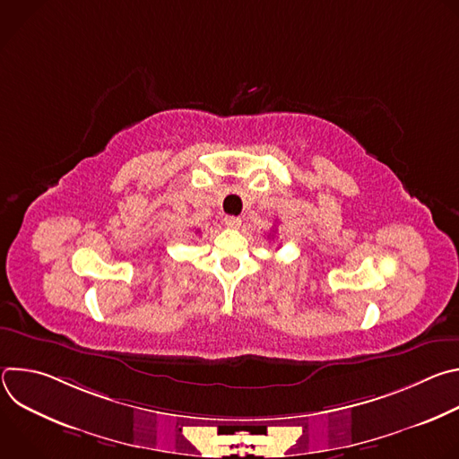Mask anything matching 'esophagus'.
Returning a JSON list of instances; mask_svg holds the SVG:
<instances>
[{
	"instance_id": "34e87169",
	"label": "esophagus",
	"mask_w": 459,
	"mask_h": 459,
	"mask_svg": "<svg viewBox=\"0 0 459 459\" xmlns=\"http://www.w3.org/2000/svg\"><path fill=\"white\" fill-rule=\"evenodd\" d=\"M223 223H225V227H229V229H238V227L241 225V220L236 218V216H227V218L223 220Z\"/></svg>"
}]
</instances>
